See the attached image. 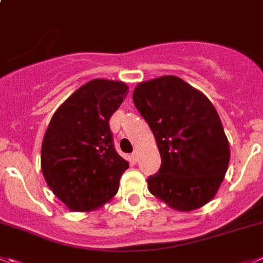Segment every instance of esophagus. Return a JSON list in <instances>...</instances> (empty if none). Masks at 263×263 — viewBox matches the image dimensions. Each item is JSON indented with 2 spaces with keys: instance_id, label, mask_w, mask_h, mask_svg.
<instances>
[{
  "instance_id": "obj_1",
  "label": "esophagus",
  "mask_w": 263,
  "mask_h": 263,
  "mask_svg": "<svg viewBox=\"0 0 263 263\" xmlns=\"http://www.w3.org/2000/svg\"><path fill=\"white\" fill-rule=\"evenodd\" d=\"M131 157H132V159H134V161H135V162H136V161H137V158H139V153H137V152H136V151H135V152H134V153H132V154H131Z\"/></svg>"
}]
</instances>
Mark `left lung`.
<instances>
[{"label": "left lung", "instance_id": "obj_1", "mask_svg": "<svg viewBox=\"0 0 263 263\" xmlns=\"http://www.w3.org/2000/svg\"><path fill=\"white\" fill-rule=\"evenodd\" d=\"M134 104L151 127L161 154L149 192L170 208L191 212L209 202L230 162V145L209 98L178 76L140 83Z\"/></svg>", "mask_w": 263, "mask_h": 263}]
</instances>
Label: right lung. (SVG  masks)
I'll return each mask as SVG.
<instances>
[{
    "mask_svg": "<svg viewBox=\"0 0 263 263\" xmlns=\"http://www.w3.org/2000/svg\"><path fill=\"white\" fill-rule=\"evenodd\" d=\"M128 87L95 79L54 112L41 146V170L49 188L73 212H89L111 200L128 162L117 153L109 120Z\"/></svg>",
    "mask_w": 263,
    "mask_h": 263,
    "instance_id": "add662e5",
    "label": "right lung"
}]
</instances>
